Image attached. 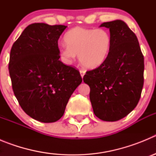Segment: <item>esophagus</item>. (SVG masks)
Instances as JSON below:
<instances>
[{
    "mask_svg": "<svg viewBox=\"0 0 156 156\" xmlns=\"http://www.w3.org/2000/svg\"><path fill=\"white\" fill-rule=\"evenodd\" d=\"M80 73L81 76L83 77V76H84V74H85V73H86V72H85V70H83V69H80Z\"/></svg>",
    "mask_w": 156,
    "mask_h": 156,
    "instance_id": "34e87169",
    "label": "esophagus"
}]
</instances>
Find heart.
Returning <instances> with one entry per match:
<instances>
[{
	"mask_svg": "<svg viewBox=\"0 0 156 156\" xmlns=\"http://www.w3.org/2000/svg\"><path fill=\"white\" fill-rule=\"evenodd\" d=\"M66 44L60 47L62 58L71 62L79 55L83 67L94 69L105 61L112 46L109 33L104 29H86L76 27L66 34Z\"/></svg>",
	"mask_w": 156,
	"mask_h": 156,
	"instance_id": "1",
	"label": "heart"
}]
</instances>
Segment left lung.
Listing matches in <instances>:
<instances>
[{
  "mask_svg": "<svg viewBox=\"0 0 156 156\" xmlns=\"http://www.w3.org/2000/svg\"><path fill=\"white\" fill-rule=\"evenodd\" d=\"M112 46L105 61L87 71L94 113L101 120H119L137 106L144 85V56L135 34L122 20L104 23Z\"/></svg>",
  "mask_w": 156,
  "mask_h": 156,
  "instance_id": "obj_1",
  "label": "left lung"
}]
</instances>
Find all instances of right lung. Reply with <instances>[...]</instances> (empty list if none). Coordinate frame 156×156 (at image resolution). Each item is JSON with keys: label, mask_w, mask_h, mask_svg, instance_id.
<instances>
[{"label": "right lung", "mask_w": 156, "mask_h": 156, "mask_svg": "<svg viewBox=\"0 0 156 156\" xmlns=\"http://www.w3.org/2000/svg\"><path fill=\"white\" fill-rule=\"evenodd\" d=\"M66 27L30 24L11 49L8 70L15 96L23 111L40 122L58 120L82 82L78 70L59 60L58 41Z\"/></svg>", "instance_id": "right-lung-1"}]
</instances>
